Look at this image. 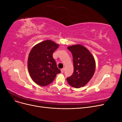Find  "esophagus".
<instances>
[{"label": "esophagus", "mask_w": 122, "mask_h": 122, "mask_svg": "<svg viewBox=\"0 0 122 122\" xmlns=\"http://www.w3.org/2000/svg\"><path fill=\"white\" fill-rule=\"evenodd\" d=\"M64 71H65V69H64V68L62 69L61 70V73H64Z\"/></svg>", "instance_id": "obj_1"}]
</instances>
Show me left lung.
Listing matches in <instances>:
<instances>
[{
  "label": "left lung",
  "mask_w": 122,
  "mask_h": 122,
  "mask_svg": "<svg viewBox=\"0 0 122 122\" xmlns=\"http://www.w3.org/2000/svg\"><path fill=\"white\" fill-rule=\"evenodd\" d=\"M68 49L72 54L74 71L67 80L72 87L80 88L86 84L93 76L96 68L95 59L90 51L81 45L69 46Z\"/></svg>",
  "instance_id": "left-lung-1"
}]
</instances>
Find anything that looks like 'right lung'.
Listing matches in <instances>:
<instances>
[{
    "label": "right lung",
    "mask_w": 122,
    "mask_h": 122,
    "mask_svg": "<svg viewBox=\"0 0 122 122\" xmlns=\"http://www.w3.org/2000/svg\"><path fill=\"white\" fill-rule=\"evenodd\" d=\"M58 46L52 41L46 40L35 45L29 54V73L34 81L40 86L50 84L61 73L52 56Z\"/></svg>",
    "instance_id": "right-lung-1"
}]
</instances>
